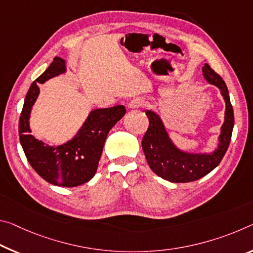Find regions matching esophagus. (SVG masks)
I'll list each match as a JSON object with an SVG mask.
<instances>
[{
	"label": "esophagus",
	"instance_id": "1",
	"mask_svg": "<svg viewBox=\"0 0 253 253\" xmlns=\"http://www.w3.org/2000/svg\"><path fill=\"white\" fill-rule=\"evenodd\" d=\"M144 106H145V101L142 98H135L129 102L130 109H138V108H142Z\"/></svg>",
	"mask_w": 253,
	"mask_h": 253
}]
</instances>
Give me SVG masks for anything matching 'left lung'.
<instances>
[{"label": "left lung", "instance_id": "obj_1", "mask_svg": "<svg viewBox=\"0 0 253 253\" xmlns=\"http://www.w3.org/2000/svg\"><path fill=\"white\" fill-rule=\"evenodd\" d=\"M203 75L208 83L218 87L225 101V117L220 127L218 145L214 152L189 153L181 151L171 141L160 116L152 110L145 111L150 125L142 141L144 154L152 171L168 181L182 183L203 178L218 166L230 145L234 126V114L227 86L223 79L208 64L203 67Z\"/></svg>", "mask_w": 253, "mask_h": 253}]
</instances>
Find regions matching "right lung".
Instances as JSON below:
<instances>
[{"label":"right lung","instance_id":"1","mask_svg":"<svg viewBox=\"0 0 253 253\" xmlns=\"http://www.w3.org/2000/svg\"><path fill=\"white\" fill-rule=\"evenodd\" d=\"M66 72V62L55 57L49 67L36 79L26 95L19 120L23 152L33 169L47 182L59 187H76L94 177L107 135L126 114L122 105L92 110L78 133L69 142L50 146L31 135L29 118L39 94L38 84Z\"/></svg>","mask_w":253,"mask_h":253}]
</instances>
